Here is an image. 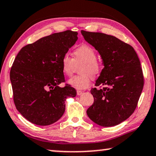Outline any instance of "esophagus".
Listing matches in <instances>:
<instances>
[{"mask_svg":"<svg viewBox=\"0 0 156 156\" xmlns=\"http://www.w3.org/2000/svg\"><path fill=\"white\" fill-rule=\"evenodd\" d=\"M82 93H83V91H81V90H77V91H76V94L78 95H81Z\"/></svg>","mask_w":156,"mask_h":156,"instance_id":"34e87169","label":"esophagus"}]
</instances>
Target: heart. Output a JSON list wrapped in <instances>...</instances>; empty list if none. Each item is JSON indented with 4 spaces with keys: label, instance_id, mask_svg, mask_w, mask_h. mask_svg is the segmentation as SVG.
Here are the masks:
<instances>
[{
    "label": "heart",
    "instance_id": "obj_1",
    "mask_svg": "<svg viewBox=\"0 0 156 156\" xmlns=\"http://www.w3.org/2000/svg\"><path fill=\"white\" fill-rule=\"evenodd\" d=\"M74 58L68 54H65L61 58V68L65 75L70 76L73 73L75 65L83 63L80 68L81 75L75 76L68 80V83L76 89L81 90L88 88L93 78L99 76L102 67L97 61V54L94 49L88 45H82L73 51Z\"/></svg>",
    "mask_w": 156,
    "mask_h": 156
}]
</instances>
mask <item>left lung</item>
Returning <instances> with one entry per match:
<instances>
[{
    "mask_svg": "<svg viewBox=\"0 0 156 156\" xmlns=\"http://www.w3.org/2000/svg\"><path fill=\"white\" fill-rule=\"evenodd\" d=\"M81 33L99 52L105 66L95 83L103 87L90 90L94 102L86 113L100 126H116L128 119L137 106L144 83L140 59L133 47L116 37Z\"/></svg>",
    "mask_w": 156,
    "mask_h": 156,
    "instance_id": "1",
    "label": "left lung"
}]
</instances>
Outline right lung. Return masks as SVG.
Returning <instances> with one entry per match:
<instances>
[{
    "instance_id": "obj_1",
    "label": "right lung",
    "mask_w": 156,
    "mask_h": 156,
    "mask_svg": "<svg viewBox=\"0 0 156 156\" xmlns=\"http://www.w3.org/2000/svg\"><path fill=\"white\" fill-rule=\"evenodd\" d=\"M78 33L66 30L26 45L12 66L10 81L16 109L28 121L49 126L63 116L66 100L76 91L65 81L61 58L78 39Z\"/></svg>"
}]
</instances>
